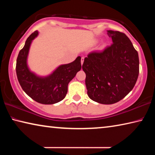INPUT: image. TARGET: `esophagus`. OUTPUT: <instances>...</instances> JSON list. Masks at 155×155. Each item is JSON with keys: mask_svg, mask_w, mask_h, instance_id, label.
Returning <instances> with one entry per match:
<instances>
[{"mask_svg": "<svg viewBox=\"0 0 155 155\" xmlns=\"http://www.w3.org/2000/svg\"><path fill=\"white\" fill-rule=\"evenodd\" d=\"M84 58H85V57H81V64H82V65H83V61H84Z\"/></svg>", "mask_w": 155, "mask_h": 155, "instance_id": "34e87169", "label": "esophagus"}]
</instances>
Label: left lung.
Listing matches in <instances>:
<instances>
[{"mask_svg": "<svg viewBox=\"0 0 155 155\" xmlns=\"http://www.w3.org/2000/svg\"><path fill=\"white\" fill-rule=\"evenodd\" d=\"M113 43L84 59L87 95L92 101L111 104L121 101L134 87L139 75L138 52L129 38L120 31H107Z\"/></svg>", "mask_w": 155, "mask_h": 155, "instance_id": "8db88e82", "label": "left lung"}]
</instances>
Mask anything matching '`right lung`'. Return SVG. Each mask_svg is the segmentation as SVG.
Here are the masks:
<instances>
[{
    "label": "right lung",
    "instance_id": "1",
    "mask_svg": "<svg viewBox=\"0 0 155 155\" xmlns=\"http://www.w3.org/2000/svg\"><path fill=\"white\" fill-rule=\"evenodd\" d=\"M38 35V31L31 34L19 52L15 67L18 80L25 92L35 101L44 104H54L65 98L68 83L81 70V57L70 64L60 65L48 77H38L28 70L27 64L31 41Z\"/></svg>",
    "mask_w": 155,
    "mask_h": 155
}]
</instances>
